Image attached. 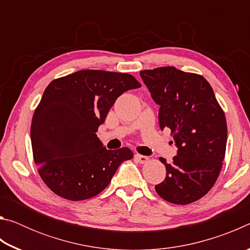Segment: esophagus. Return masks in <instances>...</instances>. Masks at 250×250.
Returning <instances> with one entry per match:
<instances>
[{
	"label": "esophagus",
	"instance_id": "1",
	"mask_svg": "<svg viewBox=\"0 0 250 250\" xmlns=\"http://www.w3.org/2000/svg\"><path fill=\"white\" fill-rule=\"evenodd\" d=\"M134 159L137 160L139 163H141V164L147 162V160H149V158H147V156L141 155V154H135V155H134Z\"/></svg>",
	"mask_w": 250,
	"mask_h": 250
}]
</instances>
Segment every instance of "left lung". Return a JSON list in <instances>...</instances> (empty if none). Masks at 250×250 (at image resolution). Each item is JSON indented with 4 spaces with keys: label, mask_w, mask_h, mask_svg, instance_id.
<instances>
[{
    "label": "left lung",
    "mask_w": 250,
    "mask_h": 250,
    "mask_svg": "<svg viewBox=\"0 0 250 250\" xmlns=\"http://www.w3.org/2000/svg\"><path fill=\"white\" fill-rule=\"evenodd\" d=\"M140 76L160 105V128L171 129L177 146L171 164L160 158L167 176L155 191L177 205L200 200L222 170L227 142L225 113L201 75L167 66L141 70Z\"/></svg>",
    "instance_id": "obj_1"
}]
</instances>
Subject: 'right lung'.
Wrapping results in <instances>:
<instances>
[{
    "mask_svg": "<svg viewBox=\"0 0 250 250\" xmlns=\"http://www.w3.org/2000/svg\"><path fill=\"white\" fill-rule=\"evenodd\" d=\"M141 87L132 75L79 70L54 79L34 112V162L49 189L69 201L96 196L120 164L133 158L129 147L107 150L97 137L110 108L125 91Z\"/></svg>",
    "mask_w": 250,
    "mask_h": 250,
    "instance_id": "1",
    "label": "right lung"
}]
</instances>
